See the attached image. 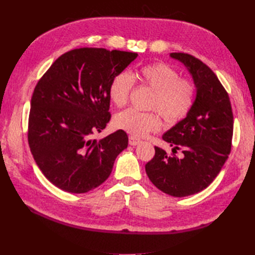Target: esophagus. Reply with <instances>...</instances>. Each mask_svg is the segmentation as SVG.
<instances>
[{
    "mask_svg": "<svg viewBox=\"0 0 255 255\" xmlns=\"http://www.w3.org/2000/svg\"><path fill=\"white\" fill-rule=\"evenodd\" d=\"M139 143H141V140H140V139L133 137V136L129 137V144H130V145H137Z\"/></svg>",
    "mask_w": 255,
    "mask_h": 255,
    "instance_id": "esophagus-1",
    "label": "esophagus"
}]
</instances>
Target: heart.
Here are the masks:
<instances>
[{
	"label": "heart",
	"mask_w": 255,
	"mask_h": 255,
	"mask_svg": "<svg viewBox=\"0 0 255 255\" xmlns=\"http://www.w3.org/2000/svg\"><path fill=\"white\" fill-rule=\"evenodd\" d=\"M140 82L153 91L151 110L159 111L166 122L176 123L185 117L194 104L195 86L189 80L180 79L175 69L165 63H152L138 71ZM133 86L130 74L121 72L112 80L108 96L114 105L121 107L128 101ZM115 127L134 137H143L159 130L161 119L156 113H141L129 108L114 117Z\"/></svg>",
	"instance_id": "1"
}]
</instances>
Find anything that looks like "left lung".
Returning <instances> with one entry per match:
<instances>
[{"label": "left lung", "mask_w": 255, "mask_h": 255, "mask_svg": "<svg viewBox=\"0 0 255 255\" xmlns=\"http://www.w3.org/2000/svg\"><path fill=\"white\" fill-rule=\"evenodd\" d=\"M192 75L196 89L194 104L186 117L169 129L162 139L182 150L183 156H167L154 147L153 159L145 172L155 187L174 197L202 192L219 174L231 150L234 115L220 81L211 70L195 57L182 52L170 53Z\"/></svg>", "instance_id": "8db88e82"}]
</instances>
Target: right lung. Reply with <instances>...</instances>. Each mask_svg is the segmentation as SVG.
<instances>
[{
	"label": "right lung",
	"instance_id": "add662e5",
	"mask_svg": "<svg viewBox=\"0 0 255 255\" xmlns=\"http://www.w3.org/2000/svg\"><path fill=\"white\" fill-rule=\"evenodd\" d=\"M138 53L80 48L63 53L38 81L30 101L28 143L42 174L69 193L92 191L111 175L128 145L124 130L93 139L111 119L108 90Z\"/></svg>",
	"mask_w": 255,
	"mask_h": 255
}]
</instances>
